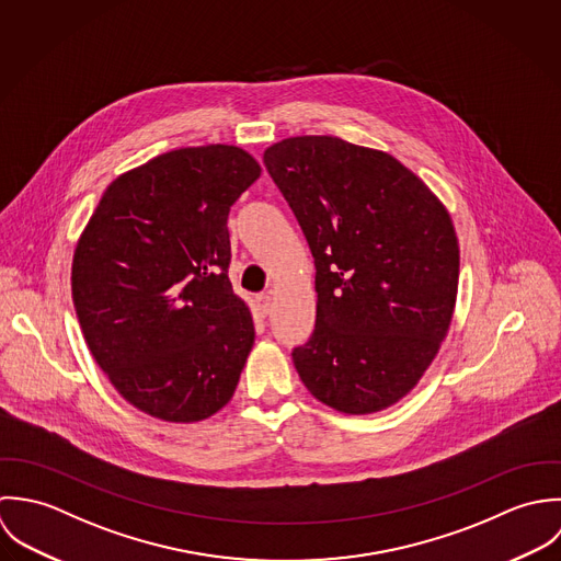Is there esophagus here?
<instances>
[{
  "label": "esophagus",
  "mask_w": 561,
  "mask_h": 561,
  "mask_svg": "<svg viewBox=\"0 0 561 561\" xmlns=\"http://www.w3.org/2000/svg\"><path fill=\"white\" fill-rule=\"evenodd\" d=\"M255 306H257L260 317H266V314L271 312V295H268V293L257 295V297H255Z\"/></svg>",
  "instance_id": "esophagus-1"
}]
</instances>
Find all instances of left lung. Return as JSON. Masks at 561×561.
Wrapping results in <instances>:
<instances>
[{
	"mask_svg": "<svg viewBox=\"0 0 561 561\" xmlns=\"http://www.w3.org/2000/svg\"><path fill=\"white\" fill-rule=\"evenodd\" d=\"M264 164L317 266V325L293 351L306 388L344 414L401 401L455 310L459 247L443 202L394 156L337 136H293Z\"/></svg>",
	"mask_w": 561,
	"mask_h": 561,
	"instance_id": "left-lung-1",
	"label": "left lung"
}]
</instances>
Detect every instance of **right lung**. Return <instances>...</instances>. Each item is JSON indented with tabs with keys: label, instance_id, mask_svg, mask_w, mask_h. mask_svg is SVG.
<instances>
[{
	"label": "right lung",
	"instance_id": "right-lung-1",
	"mask_svg": "<svg viewBox=\"0 0 561 561\" xmlns=\"http://www.w3.org/2000/svg\"><path fill=\"white\" fill-rule=\"evenodd\" d=\"M260 173L233 145L167 151L118 175L78 240L84 340L116 392L153 419L197 423L233 397L255 330L227 277V215Z\"/></svg>",
	"mask_w": 561,
	"mask_h": 561
}]
</instances>
